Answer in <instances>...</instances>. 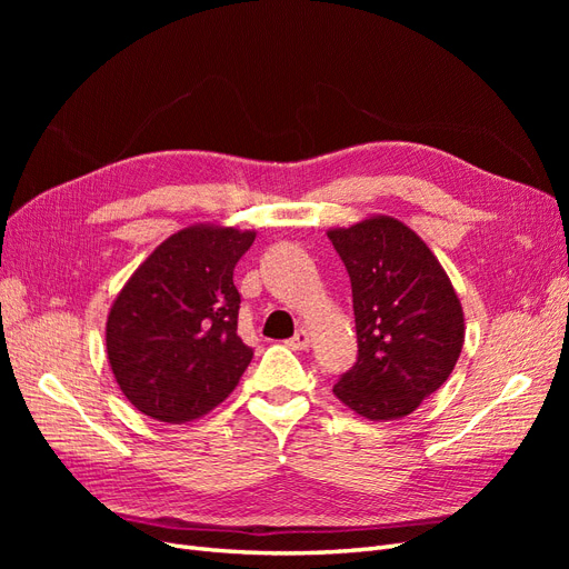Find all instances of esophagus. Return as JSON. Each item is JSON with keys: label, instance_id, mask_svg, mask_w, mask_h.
Listing matches in <instances>:
<instances>
[{"label": "esophagus", "instance_id": "1", "mask_svg": "<svg viewBox=\"0 0 569 569\" xmlns=\"http://www.w3.org/2000/svg\"><path fill=\"white\" fill-rule=\"evenodd\" d=\"M308 343H311V335H308V330H297V335L289 339V347L295 351L308 349Z\"/></svg>", "mask_w": 569, "mask_h": 569}]
</instances>
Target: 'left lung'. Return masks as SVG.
I'll return each mask as SVG.
<instances>
[{
	"instance_id": "obj_1",
	"label": "left lung",
	"mask_w": 569,
	"mask_h": 569,
	"mask_svg": "<svg viewBox=\"0 0 569 569\" xmlns=\"http://www.w3.org/2000/svg\"><path fill=\"white\" fill-rule=\"evenodd\" d=\"M327 237L351 278L358 360L337 399L372 422L410 416L453 372L462 306L439 258L401 220L370 216Z\"/></svg>"
}]
</instances>
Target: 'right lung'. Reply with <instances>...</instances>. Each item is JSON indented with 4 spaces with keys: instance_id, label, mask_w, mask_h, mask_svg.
<instances>
[{
    "instance_id": "1",
    "label": "right lung",
    "mask_w": 569,
    "mask_h": 569,
    "mask_svg": "<svg viewBox=\"0 0 569 569\" xmlns=\"http://www.w3.org/2000/svg\"><path fill=\"white\" fill-rule=\"evenodd\" d=\"M253 230L199 222L153 249L109 311L107 353L126 399L182 425L228 399L253 351L237 335L232 270Z\"/></svg>"
}]
</instances>
